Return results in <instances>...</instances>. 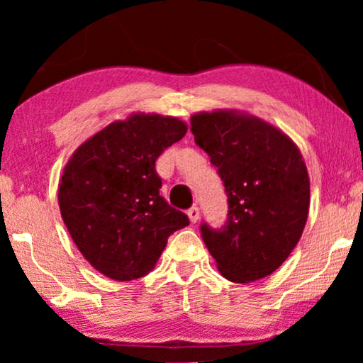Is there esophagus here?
<instances>
[{"label": "esophagus", "mask_w": 363, "mask_h": 363, "mask_svg": "<svg viewBox=\"0 0 363 363\" xmlns=\"http://www.w3.org/2000/svg\"><path fill=\"white\" fill-rule=\"evenodd\" d=\"M186 215H188V218H190V221L193 223V225H195V223L200 220V210H198L196 206H191L190 210L186 211Z\"/></svg>", "instance_id": "34e87169"}]
</instances>
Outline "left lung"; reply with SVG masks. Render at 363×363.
I'll use <instances>...</instances> for the list:
<instances>
[{
    "label": "left lung",
    "mask_w": 363,
    "mask_h": 363,
    "mask_svg": "<svg viewBox=\"0 0 363 363\" xmlns=\"http://www.w3.org/2000/svg\"><path fill=\"white\" fill-rule=\"evenodd\" d=\"M196 145L218 168L228 195L226 225H201L218 271L233 282L269 276L304 231L311 203L301 150L279 128L240 111L191 116Z\"/></svg>",
    "instance_id": "1"
}]
</instances>
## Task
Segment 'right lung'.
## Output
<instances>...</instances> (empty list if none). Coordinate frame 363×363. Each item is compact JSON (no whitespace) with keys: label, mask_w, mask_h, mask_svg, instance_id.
<instances>
[{"label":"right lung","mask_w":363,"mask_h":363,"mask_svg":"<svg viewBox=\"0 0 363 363\" xmlns=\"http://www.w3.org/2000/svg\"><path fill=\"white\" fill-rule=\"evenodd\" d=\"M186 123L160 113H130L87 138L59 182V210L94 269L132 281L155 267L168 236L190 225L160 196L155 162L182 140Z\"/></svg>","instance_id":"add662e5"}]
</instances>
